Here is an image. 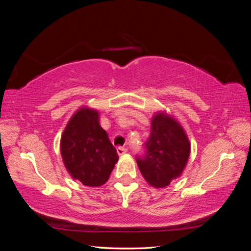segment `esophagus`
<instances>
[{"mask_svg":"<svg viewBox=\"0 0 251 251\" xmlns=\"http://www.w3.org/2000/svg\"><path fill=\"white\" fill-rule=\"evenodd\" d=\"M127 151V150L126 149H125V148H118L117 149V154L119 155V156H121V155H125Z\"/></svg>","mask_w":251,"mask_h":251,"instance_id":"esophagus-1","label":"esophagus"}]
</instances>
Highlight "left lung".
Segmentation results:
<instances>
[{"mask_svg": "<svg viewBox=\"0 0 251 251\" xmlns=\"http://www.w3.org/2000/svg\"><path fill=\"white\" fill-rule=\"evenodd\" d=\"M147 153L137 157L143 178L156 188L168 186L183 173L191 154V142L183 126L171 114L158 111L151 119Z\"/></svg>", "mask_w": 251, "mask_h": 251, "instance_id": "1", "label": "left lung"}]
</instances>
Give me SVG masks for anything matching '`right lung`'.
I'll use <instances>...</instances> for the list:
<instances>
[{"mask_svg":"<svg viewBox=\"0 0 251 251\" xmlns=\"http://www.w3.org/2000/svg\"><path fill=\"white\" fill-rule=\"evenodd\" d=\"M60 155L70 176L90 187L104 184L118 161L116 149L100 125V113L89 107L79 108L68 121Z\"/></svg>","mask_w":251,"mask_h":251,"instance_id":"obj_1","label":"right lung"}]
</instances>
